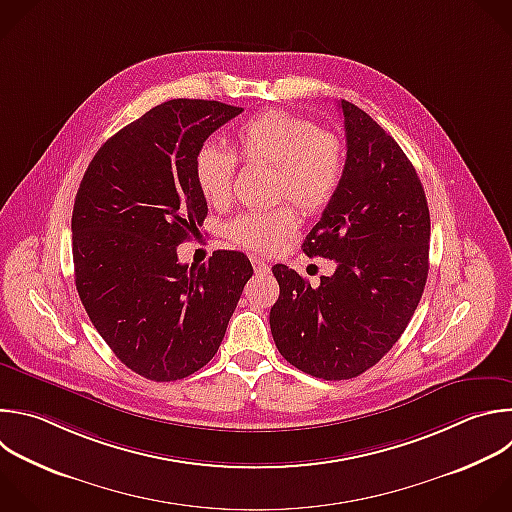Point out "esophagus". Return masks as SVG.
<instances>
[{
	"instance_id": "obj_1",
	"label": "esophagus",
	"mask_w": 512,
	"mask_h": 512,
	"mask_svg": "<svg viewBox=\"0 0 512 512\" xmlns=\"http://www.w3.org/2000/svg\"><path fill=\"white\" fill-rule=\"evenodd\" d=\"M251 263H253L255 275H265V273H269V263H267V261L253 257V259H251Z\"/></svg>"
}]
</instances>
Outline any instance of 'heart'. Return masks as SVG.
<instances>
[{
  "mask_svg": "<svg viewBox=\"0 0 512 512\" xmlns=\"http://www.w3.org/2000/svg\"><path fill=\"white\" fill-rule=\"evenodd\" d=\"M237 155L245 164L275 168V199L291 201L305 215L323 213L339 193L346 175V150L335 134L315 122L267 110L247 120L235 134V154L205 142L195 154V181L213 207L229 205L237 175ZM297 231L291 207L243 213L227 225V235L253 253H273Z\"/></svg>",
  "mask_w": 512,
  "mask_h": 512,
  "instance_id": "1",
  "label": "heart"
}]
</instances>
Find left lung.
<instances>
[{
	"instance_id": "1",
	"label": "left lung",
	"mask_w": 512,
	"mask_h": 512,
	"mask_svg": "<svg viewBox=\"0 0 512 512\" xmlns=\"http://www.w3.org/2000/svg\"><path fill=\"white\" fill-rule=\"evenodd\" d=\"M346 175L303 241L307 257L335 261L311 287L273 265L279 299L269 323L279 354L321 380L376 366L410 323L428 277L430 213L416 168L362 108L342 100Z\"/></svg>"
}]
</instances>
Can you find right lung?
Here are the masks:
<instances>
[{"label":"right lung","mask_w":512,"mask_h":512,"mask_svg":"<svg viewBox=\"0 0 512 512\" xmlns=\"http://www.w3.org/2000/svg\"><path fill=\"white\" fill-rule=\"evenodd\" d=\"M243 108L177 98L108 138L88 164L72 213L82 305L114 356L152 382L183 380L217 354L253 267L241 251L179 263L207 201L195 154Z\"/></svg>","instance_id":"right-lung-1"}]
</instances>
